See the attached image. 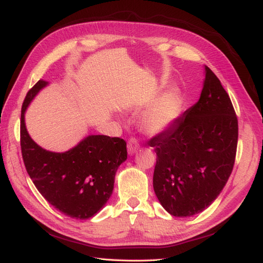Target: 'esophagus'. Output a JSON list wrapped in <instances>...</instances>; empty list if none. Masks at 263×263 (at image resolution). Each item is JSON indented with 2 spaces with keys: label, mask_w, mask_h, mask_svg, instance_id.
<instances>
[{
  "label": "esophagus",
  "mask_w": 263,
  "mask_h": 263,
  "mask_svg": "<svg viewBox=\"0 0 263 263\" xmlns=\"http://www.w3.org/2000/svg\"><path fill=\"white\" fill-rule=\"evenodd\" d=\"M139 148V142L137 139H130L128 142V153L129 155H133Z\"/></svg>",
  "instance_id": "esophagus-1"
}]
</instances>
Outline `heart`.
<instances>
[{"mask_svg":"<svg viewBox=\"0 0 263 263\" xmlns=\"http://www.w3.org/2000/svg\"><path fill=\"white\" fill-rule=\"evenodd\" d=\"M180 96L176 90L165 92L142 115V126L149 134H158L166 130L179 115Z\"/></svg>","mask_w":263,"mask_h":263,"instance_id":"obj_1","label":"heart"}]
</instances>
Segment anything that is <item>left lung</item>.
<instances>
[{
	"mask_svg": "<svg viewBox=\"0 0 263 263\" xmlns=\"http://www.w3.org/2000/svg\"><path fill=\"white\" fill-rule=\"evenodd\" d=\"M237 141L231 98L205 65L198 103L148 142L157 155L154 191L169 214L192 216L213 203L232 174Z\"/></svg>",
	"mask_w": 263,
	"mask_h": 263,
	"instance_id": "obj_1",
	"label": "left lung"
}]
</instances>
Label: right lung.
<instances>
[{
	"label": "right lung",
	"mask_w": 263,
	"mask_h": 263,
	"mask_svg": "<svg viewBox=\"0 0 263 263\" xmlns=\"http://www.w3.org/2000/svg\"><path fill=\"white\" fill-rule=\"evenodd\" d=\"M47 85L48 82L38 81L23 103L21 147L24 164L33 184L50 204L70 217L87 219L111 197L118 167L128 154L126 143L120 138L88 135L64 153L40 147L27 132L25 111Z\"/></svg>",
	"instance_id": "obj_1"
}]
</instances>
